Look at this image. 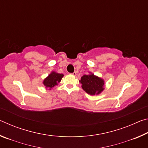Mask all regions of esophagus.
<instances>
[{
  "mask_svg": "<svg viewBox=\"0 0 148 148\" xmlns=\"http://www.w3.org/2000/svg\"><path fill=\"white\" fill-rule=\"evenodd\" d=\"M76 74H76V72H74L72 74V76H76Z\"/></svg>",
  "mask_w": 148,
  "mask_h": 148,
  "instance_id": "obj_1",
  "label": "esophagus"
}]
</instances>
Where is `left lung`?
I'll return each mask as SVG.
<instances>
[{
  "label": "left lung",
  "mask_w": 148,
  "mask_h": 148,
  "mask_svg": "<svg viewBox=\"0 0 148 148\" xmlns=\"http://www.w3.org/2000/svg\"><path fill=\"white\" fill-rule=\"evenodd\" d=\"M89 74L84 75L79 80L82 84V87L87 94L90 95H98L101 94L105 89L104 80L92 72H89Z\"/></svg>",
  "instance_id": "left-lung-1"
}]
</instances>
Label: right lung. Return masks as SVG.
<instances>
[{
  "mask_svg": "<svg viewBox=\"0 0 148 148\" xmlns=\"http://www.w3.org/2000/svg\"><path fill=\"white\" fill-rule=\"evenodd\" d=\"M64 76L62 74H59L55 71H52L46 78L44 79L43 84L44 86L46 87V89L51 90L55 86L58 85L60 82L61 81L62 77Z\"/></svg>",
  "mask_w": 148,
  "mask_h": 148,
  "instance_id": "1",
  "label": "right lung"
}]
</instances>
